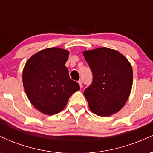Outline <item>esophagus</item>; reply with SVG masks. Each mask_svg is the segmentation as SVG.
<instances>
[{"label":"esophagus","mask_w":153,"mask_h":153,"mask_svg":"<svg viewBox=\"0 0 153 153\" xmlns=\"http://www.w3.org/2000/svg\"><path fill=\"white\" fill-rule=\"evenodd\" d=\"M78 82L79 85H80V88H82V80H80Z\"/></svg>","instance_id":"34e87169"}]
</instances>
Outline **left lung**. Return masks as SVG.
Listing matches in <instances>:
<instances>
[{"label":"left lung","instance_id":"8db88e82","mask_svg":"<svg viewBox=\"0 0 153 153\" xmlns=\"http://www.w3.org/2000/svg\"><path fill=\"white\" fill-rule=\"evenodd\" d=\"M93 73L92 84L83 94L93 113L109 117L123 108L132 87L129 60L115 50L100 47L82 52Z\"/></svg>","mask_w":153,"mask_h":153}]
</instances>
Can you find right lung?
<instances>
[{
	"label": "right lung",
	"instance_id": "add662e5",
	"mask_svg": "<svg viewBox=\"0 0 153 153\" xmlns=\"http://www.w3.org/2000/svg\"><path fill=\"white\" fill-rule=\"evenodd\" d=\"M69 51L50 47L36 52L27 60L23 70L24 91L31 104L47 115L65 108L79 84L71 80L65 62Z\"/></svg>",
	"mask_w": 153,
	"mask_h": 153
}]
</instances>
